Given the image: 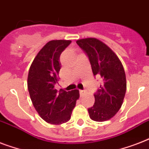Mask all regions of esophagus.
<instances>
[{"mask_svg":"<svg viewBox=\"0 0 149 149\" xmlns=\"http://www.w3.org/2000/svg\"><path fill=\"white\" fill-rule=\"evenodd\" d=\"M86 93V91H79V93H80V95H84V93Z\"/></svg>","mask_w":149,"mask_h":149,"instance_id":"34e87169","label":"esophagus"}]
</instances>
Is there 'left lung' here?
I'll return each instance as SVG.
<instances>
[{
	"mask_svg": "<svg viewBox=\"0 0 149 149\" xmlns=\"http://www.w3.org/2000/svg\"><path fill=\"white\" fill-rule=\"evenodd\" d=\"M77 43L88 56L93 75L103 79L94 94V105L88 109L90 118L99 122L110 120L121 107L126 93L122 63L111 48L97 38H82Z\"/></svg>",
	"mask_w": 149,
	"mask_h": 149,
	"instance_id": "8db88e82",
	"label": "left lung"
}]
</instances>
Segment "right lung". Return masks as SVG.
Returning <instances> with one entry per match:
<instances>
[{"instance_id": "obj_1", "label": "right lung", "mask_w": 149, "mask_h": 149, "mask_svg": "<svg viewBox=\"0 0 149 149\" xmlns=\"http://www.w3.org/2000/svg\"><path fill=\"white\" fill-rule=\"evenodd\" d=\"M70 40L48 42L34 58L29 71L28 89L34 107L47 123L58 125L70 120L79 97L78 90L66 92L55 89L58 81L59 57Z\"/></svg>"}]
</instances>
